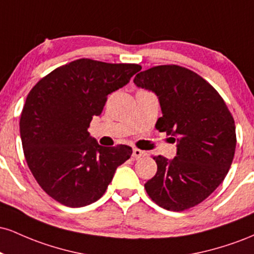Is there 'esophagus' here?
<instances>
[{"label":"esophagus","mask_w":254,"mask_h":254,"mask_svg":"<svg viewBox=\"0 0 254 254\" xmlns=\"http://www.w3.org/2000/svg\"><path fill=\"white\" fill-rule=\"evenodd\" d=\"M145 155H147V153H145V151L136 149V148L132 150V157H133V159H139V157L145 156Z\"/></svg>","instance_id":"1"}]
</instances>
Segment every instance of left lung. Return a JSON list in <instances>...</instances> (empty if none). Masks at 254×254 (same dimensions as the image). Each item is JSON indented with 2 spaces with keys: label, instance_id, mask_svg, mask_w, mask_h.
<instances>
[{
  "label": "left lung",
  "instance_id": "obj_1",
  "mask_svg": "<svg viewBox=\"0 0 254 254\" xmlns=\"http://www.w3.org/2000/svg\"><path fill=\"white\" fill-rule=\"evenodd\" d=\"M133 83L155 93L162 111L156 129L177 143L172 160L154 157L157 172L144 184L145 191L167 210L192 208L228 173L237 145L234 119L216 89L183 66H154L138 72Z\"/></svg>",
  "mask_w": 254,
  "mask_h": 254
}]
</instances>
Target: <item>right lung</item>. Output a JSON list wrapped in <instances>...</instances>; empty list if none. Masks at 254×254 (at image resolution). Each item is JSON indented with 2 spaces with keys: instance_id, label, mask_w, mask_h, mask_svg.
Masks as SVG:
<instances>
[{
  "instance_id": "obj_1",
  "label": "right lung",
  "mask_w": 254,
  "mask_h": 254,
  "mask_svg": "<svg viewBox=\"0 0 254 254\" xmlns=\"http://www.w3.org/2000/svg\"><path fill=\"white\" fill-rule=\"evenodd\" d=\"M139 70L138 64L82 58L55 69L28 93L20 118L22 149L37 183L55 200L70 208L97 202L130 159L129 145L103 147L87 129L107 95Z\"/></svg>"
}]
</instances>
